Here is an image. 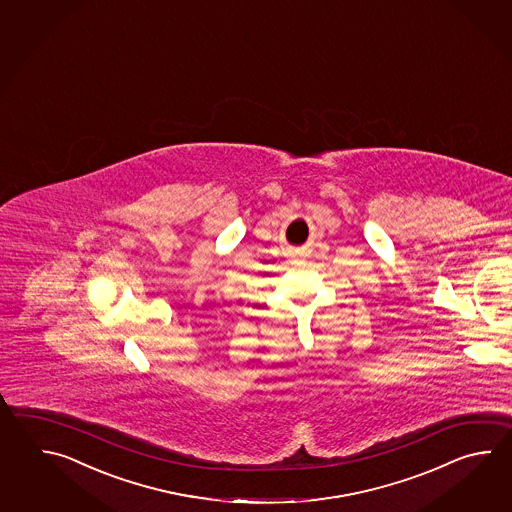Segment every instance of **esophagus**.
Wrapping results in <instances>:
<instances>
[{"label": "esophagus", "instance_id": "1", "mask_svg": "<svg viewBox=\"0 0 512 512\" xmlns=\"http://www.w3.org/2000/svg\"><path fill=\"white\" fill-rule=\"evenodd\" d=\"M298 256H300V252L298 251L291 254V258H293L294 263L298 261ZM5 390H7V393L16 392V390H20V392H22L23 388H18V386H9V388H5ZM22 395L25 397V393H20V395H14V399H16V401H22ZM9 399H11V397H9Z\"/></svg>", "mask_w": 512, "mask_h": 512}]
</instances>
